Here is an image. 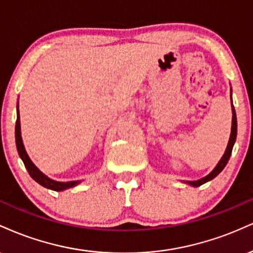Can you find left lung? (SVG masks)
<instances>
[{
	"label": "left lung",
	"mask_w": 253,
	"mask_h": 253,
	"mask_svg": "<svg viewBox=\"0 0 253 253\" xmlns=\"http://www.w3.org/2000/svg\"><path fill=\"white\" fill-rule=\"evenodd\" d=\"M230 96H231V102H232V88H231ZM236 138H237V116H236V111H234V106L232 103V126H231V135H230V139H228V144L226 147V150H225L224 155H222L220 161L218 162V165L215 166L214 169H213V170L211 171L209 175H206V176L203 177V179L197 180V181H183V182L188 183V185H191L193 187H199V186L204 185V183H206L207 181H211L212 179H214L216 175H218L219 173H221L222 169H224L225 166L227 165L228 160H230L231 153H232L233 145H234V143H236Z\"/></svg>",
	"instance_id": "obj_1"
}]
</instances>
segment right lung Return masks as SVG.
<instances>
[{
    "label": "right lung",
    "mask_w": 253,
    "mask_h": 253,
    "mask_svg": "<svg viewBox=\"0 0 253 253\" xmlns=\"http://www.w3.org/2000/svg\"><path fill=\"white\" fill-rule=\"evenodd\" d=\"M15 142H16V148L17 153H19V156L21 157L23 163H25V167L27 170H28L29 175L32 176L33 180H35L39 185H41L44 188L52 189V191L61 192L65 191V189L71 188V187H74L79 185L82 181H67V182H60V181L52 180L50 177L44 175L42 171L39 169L34 163L32 162V160L29 159L28 154L25 149V145H23L22 142V136H21V123H20V112H19V102H17V118H16V126H15Z\"/></svg>",
    "instance_id": "obj_1"
}]
</instances>
